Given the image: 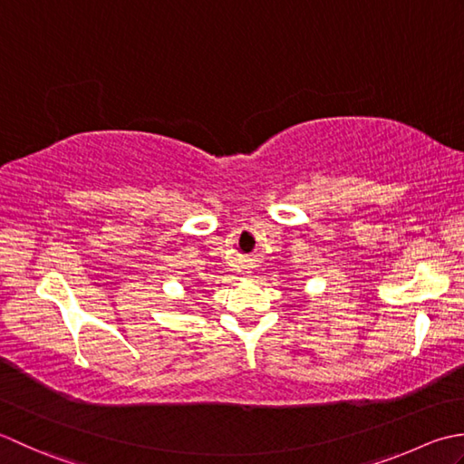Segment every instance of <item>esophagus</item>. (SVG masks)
Wrapping results in <instances>:
<instances>
[{
  "label": "esophagus",
  "instance_id": "obj_1",
  "mask_svg": "<svg viewBox=\"0 0 464 464\" xmlns=\"http://www.w3.org/2000/svg\"><path fill=\"white\" fill-rule=\"evenodd\" d=\"M246 270H250V266H246Z\"/></svg>",
  "mask_w": 464,
  "mask_h": 464
}]
</instances>
